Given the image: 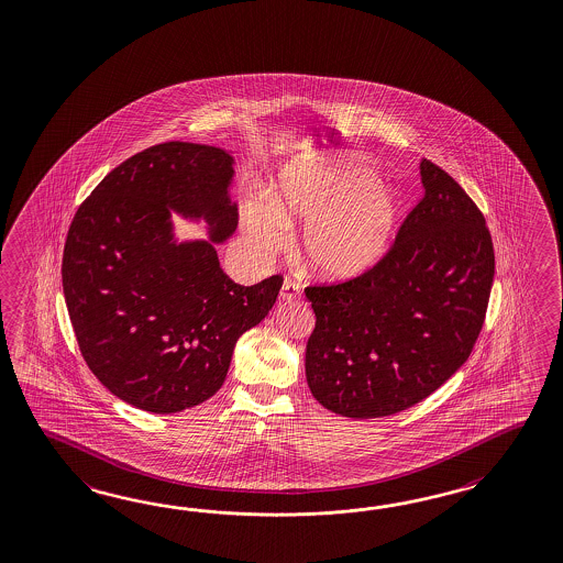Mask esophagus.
Masks as SVG:
<instances>
[{"label": "esophagus", "mask_w": 563, "mask_h": 563, "mask_svg": "<svg viewBox=\"0 0 563 563\" xmlns=\"http://www.w3.org/2000/svg\"><path fill=\"white\" fill-rule=\"evenodd\" d=\"M300 298V286L291 279H284L282 284V291H279V300L282 301H294Z\"/></svg>", "instance_id": "34e87169"}]
</instances>
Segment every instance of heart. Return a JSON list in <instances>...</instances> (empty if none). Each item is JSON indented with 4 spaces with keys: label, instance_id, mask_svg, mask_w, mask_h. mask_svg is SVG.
<instances>
[{
    "label": "heart",
    "instance_id": "1",
    "mask_svg": "<svg viewBox=\"0 0 563 563\" xmlns=\"http://www.w3.org/2000/svg\"><path fill=\"white\" fill-rule=\"evenodd\" d=\"M399 214L397 192L366 164L308 157L282 170L274 197L247 200L241 223L260 253L282 247L288 227L308 223L300 243L303 265L320 279L351 282L383 262Z\"/></svg>",
    "mask_w": 563,
    "mask_h": 563
}]
</instances>
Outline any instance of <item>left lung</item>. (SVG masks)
I'll use <instances>...</instances> for the list:
<instances>
[{
  "label": "left lung",
  "instance_id": "left-lung-1",
  "mask_svg": "<svg viewBox=\"0 0 563 563\" xmlns=\"http://www.w3.org/2000/svg\"><path fill=\"white\" fill-rule=\"evenodd\" d=\"M423 198L385 260L363 277L306 289L316 328L306 379L344 418H385L416 406L456 373L483 330L495 277L483 212L430 159Z\"/></svg>",
  "mask_w": 563,
  "mask_h": 563
}]
</instances>
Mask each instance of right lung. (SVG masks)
<instances>
[{"label": "right lung", "mask_w": 563, "mask_h": 563, "mask_svg": "<svg viewBox=\"0 0 563 563\" xmlns=\"http://www.w3.org/2000/svg\"><path fill=\"white\" fill-rule=\"evenodd\" d=\"M235 159L214 145L166 142L109 172L80 205L63 289L82 358L109 391L178 413L221 389L236 340L274 308L282 277L239 286L217 255L236 229ZM205 222L178 240L170 214Z\"/></svg>", "instance_id": "add662e5"}]
</instances>
